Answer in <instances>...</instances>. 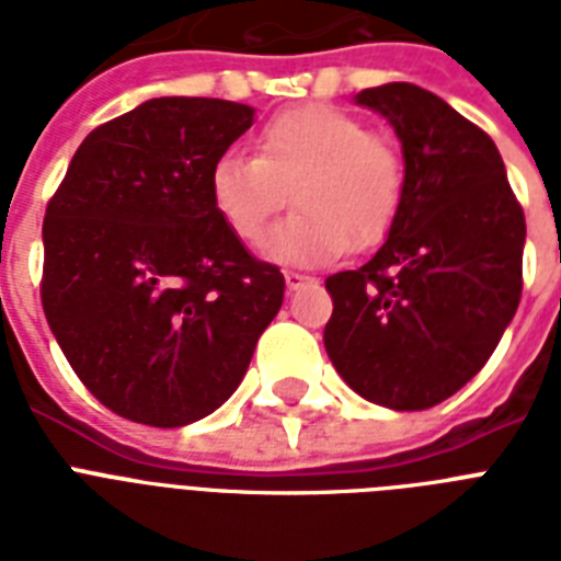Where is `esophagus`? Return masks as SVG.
Instances as JSON below:
<instances>
[{
	"label": "esophagus",
	"mask_w": 561,
	"mask_h": 561,
	"mask_svg": "<svg viewBox=\"0 0 561 561\" xmlns=\"http://www.w3.org/2000/svg\"><path fill=\"white\" fill-rule=\"evenodd\" d=\"M306 282H311V276H306V273L285 271V285H288V290H297L299 285H306Z\"/></svg>",
	"instance_id": "34e87169"
}]
</instances>
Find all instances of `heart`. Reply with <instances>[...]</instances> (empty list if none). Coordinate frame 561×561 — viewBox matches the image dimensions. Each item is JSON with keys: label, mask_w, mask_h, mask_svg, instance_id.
I'll use <instances>...</instances> for the list:
<instances>
[{"label": "heart", "mask_w": 561, "mask_h": 561, "mask_svg": "<svg viewBox=\"0 0 561 561\" xmlns=\"http://www.w3.org/2000/svg\"><path fill=\"white\" fill-rule=\"evenodd\" d=\"M297 211L267 241L288 264L332 262L390 236L404 201V160L396 145L346 110H285L255 136V157L220 153L209 171L211 206L247 247L262 244L282 206Z\"/></svg>", "instance_id": "1"}]
</instances>
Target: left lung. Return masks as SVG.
Wrapping results in <instances>:
<instances>
[{
	"instance_id": "8db88e82",
	"label": "left lung",
	"mask_w": 561,
	"mask_h": 561,
	"mask_svg": "<svg viewBox=\"0 0 561 561\" xmlns=\"http://www.w3.org/2000/svg\"><path fill=\"white\" fill-rule=\"evenodd\" d=\"M355 104L390 122L404 201L378 253L325 279L323 343L352 390L390 410H425L469 383L522 299L524 211L495 142L416 83Z\"/></svg>"
}]
</instances>
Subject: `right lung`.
<instances>
[{
	"label": "right lung",
	"mask_w": 561,
	"mask_h": 561,
	"mask_svg": "<svg viewBox=\"0 0 561 561\" xmlns=\"http://www.w3.org/2000/svg\"><path fill=\"white\" fill-rule=\"evenodd\" d=\"M255 110L165 95L95 127L43 220V311L118 416L183 427L236 392L285 297L211 206L209 171Z\"/></svg>",
	"instance_id": "add662e5"
}]
</instances>
